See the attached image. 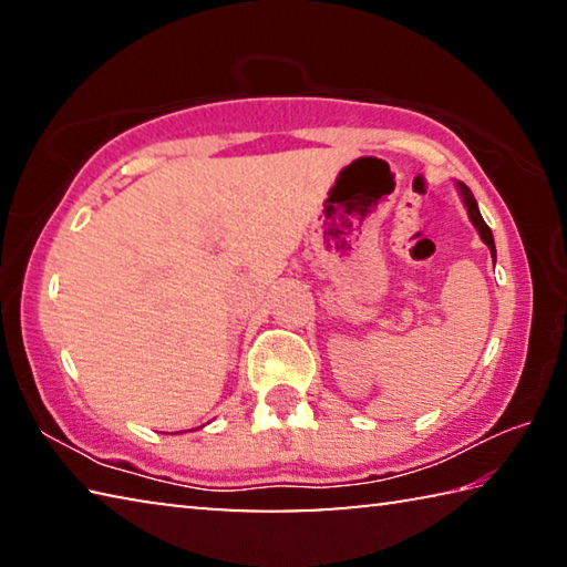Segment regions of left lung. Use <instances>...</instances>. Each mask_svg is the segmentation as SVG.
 I'll return each mask as SVG.
<instances>
[{"label":"left lung","mask_w":567,"mask_h":567,"mask_svg":"<svg viewBox=\"0 0 567 567\" xmlns=\"http://www.w3.org/2000/svg\"><path fill=\"white\" fill-rule=\"evenodd\" d=\"M455 185H457L460 197H463V205L467 207V217H470V223L475 225L480 239H483V243H485L487 247H491V255H493V260H495V239H493V229L485 225V219H483V215H480V209H477V203H475L473 192H470V187L465 185V182H455Z\"/></svg>","instance_id":"8db88e82"}]
</instances>
